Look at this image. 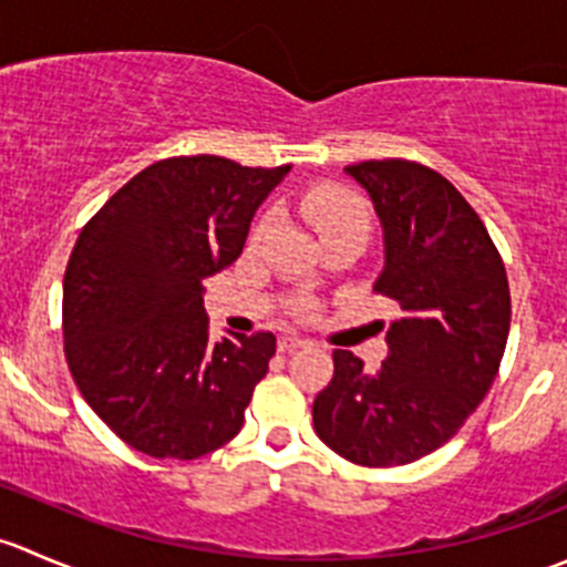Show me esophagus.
<instances>
[{
  "mask_svg": "<svg viewBox=\"0 0 567 567\" xmlns=\"http://www.w3.org/2000/svg\"><path fill=\"white\" fill-rule=\"evenodd\" d=\"M305 346H310V342H307L305 337H296V334H282V337H279V342H277V348L282 353L299 351V348H305Z\"/></svg>",
  "mask_w": 567,
  "mask_h": 567,
  "instance_id": "obj_1",
  "label": "esophagus"
}]
</instances>
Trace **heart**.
Masks as SVG:
<instances>
[{"mask_svg":"<svg viewBox=\"0 0 567 567\" xmlns=\"http://www.w3.org/2000/svg\"><path fill=\"white\" fill-rule=\"evenodd\" d=\"M299 210L312 230L318 233L320 241L334 236H346V233H370V214L368 205L357 197L353 192L342 186H312L301 194ZM271 225V216H262L257 225L255 236H260L266 227ZM299 312L307 310V305L296 307Z\"/></svg>","mask_w":567,"mask_h":567,"instance_id":"b5f03b06","label":"heart"}]
</instances>
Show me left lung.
Instances as JSON below:
<instances>
[{
	"label": "left lung",
	"mask_w": 567,
	"mask_h": 567,
	"mask_svg": "<svg viewBox=\"0 0 567 567\" xmlns=\"http://www.w3.org/2000/svg\"><path fill=\"white\" fill-rule=\"evenodd\" d=\"M346 173L370 194L384 230L375 293L403 318L386 329L375 373L334 351V375L312 403L326 447L359 466H403L458 433L491 390L511 331L505 262L458 188L403 158Z\"/></svg>",
	"instance_id": "obj_1"
}]
</instances>
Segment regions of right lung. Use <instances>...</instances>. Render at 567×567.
<instances>
[{"label":"right lung","mask_w":567,"mask_h":567,"mask_svg":"<svg viewBox=\"0 0 567 567\" xmlns=\"http://www.w3.org/2000/svg\"><path fill=\"white\" fill-rule=\"evenodd\" d=\"M288 173L164 158L79 233L62 282L68 368L90 409L140 453L192 461L241 431L277 337L210 340L203 279L238 260L255 210Z\"/></svg>","instance_id":"add662e5"}]
</instances>
